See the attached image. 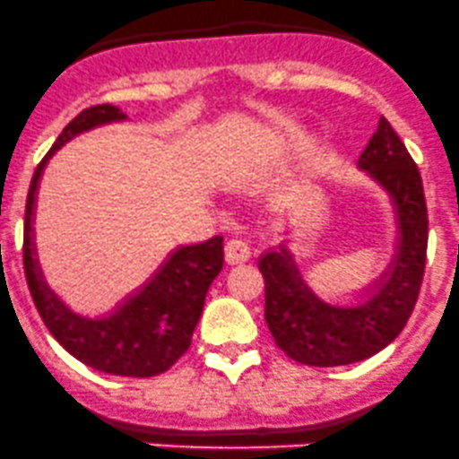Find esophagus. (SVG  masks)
Wrapping results in <instances>:
<instances>
[{
	"label": "esophagus",
	"mask_w": 459,
	"mask_h": 459,
	"mask_svg": "<svg viewBox=\"0 0 459 459\" xmlns=\"http://www.w3.org/2000/svg\"><path fill=\"white\" fill-rule=\"evenodd\" d=\"M225 254H228L230 264H240L247 263L251 258V243L243 236H236V238L228 240V247H225Z\"/></svg>",
	"instance_id": "esophagus-1"
}]
</instances>
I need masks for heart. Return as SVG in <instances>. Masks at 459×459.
Here are the masks:
<instances>
[{
    "mask_svg": "<svg viewBox=\"0 0 459 459\" xmlns=\"http://www.w3.org/2000/svg\"><path fill=\"white\" fill-rule=\"evenodd\" d=\"M298 135H299L298 131H289V133H287V137H289V140H295V137H298Z\"/></svg>",
    "mask_w": 459,
    "mask_h": 459,
    "instance_id": "1",
    "label": "heart"
}]
</instances>
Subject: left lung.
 <instances>
[{
    "mask_svg": "<svg viewBox=\"0 0 459 459\" xmlns=\"http://www.w3.org/2000/svg\"><path fill=\"white\" fill-rule=\"evenodd\" d=\"M359 169L389 192L398 219V251L368 302L333 307L319 299L284 245L258 263L267 326L278 348L304 366H348L377 354L401 334L420 293L429 238L425 190L416 161L385 117L359 157Z\"/></svg>",
    "mask_w": 459,
    "mask_h": 459,
    "instance_id": "8db88e82",
    "label": "left lung"
}]
</instances>
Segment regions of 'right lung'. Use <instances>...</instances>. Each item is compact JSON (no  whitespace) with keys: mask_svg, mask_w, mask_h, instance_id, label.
<instances>
[{"mask_svg":"<svg viewBox=\"0 0 459 459\" xmlns=\"http://www.w3.org/2000/svg\"><path fill=\"white\" fill-rule=\"evenodd\" d=\"M125 117V113L113 105H96L81 111L37 166L26 199L23 271L43 324L72 357L116 377L149 378L175 366L190 348L205 293L223 269V236L177 249L135 298L111 317L102 319L81 317L54 295L43 280L32 245L34 199L48 160L78 133Z\"/></svg>","mask_w":459,"mask_h":459,"instance_id":"1","label":"right lung"}]
</instances>
